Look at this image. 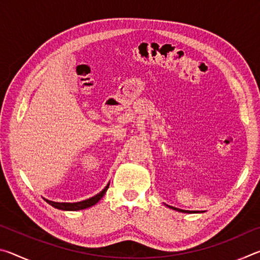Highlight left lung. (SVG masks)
I'll return each instance as SVG.
<instances>
[{"label": "left lung", "instance_id": "8db88e82", "mask_svg": "<svg viewBox=\"0 0 260 260\" xmlns=\"http://www.w3.org/2000/svg\"><path fill=\"white\" fill-rule=\"evenodd\" d=\"M169 206V208H171V209H173V210H177V211H180V212H184V213H191V211H187V210H181V209H177V208H173V206H170V205H167Z\"/></svg>", "mask_w": 260, "mask_h": 260}]
</instances>
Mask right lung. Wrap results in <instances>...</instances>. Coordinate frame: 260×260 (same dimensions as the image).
I'll return each instance as SVG.
<instances>
[{"label": "right lung", "mask_w": 260, "mask_h": 260, "mask_svg": "<svg viewBox=\"0 0 260 260\" xmlns=\"http://www.w3.org/2000/svg\"><path fill=\"white\" fill-rule=\"evenodd\" d=\"M109 188V183L108 186L105 187L102 191L99 192L98 195H95L93 197H90V199L85 200V201H81V202H77V203H58V202H52L49 200H46L48 204H50L51 206H54V208L58 209V210H64V211H79V210H83V209H87V208H90V206L95 205L98 202L102 199L104 196L105 191L108 190Z\"/></svg>", "instance_id": "right-lung-1"}]
</instances>
